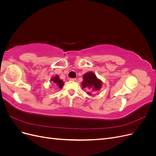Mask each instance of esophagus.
Instances as JSON below:
<instances>
[{
    "label": "esophagus",
    "mask_w": 156,
    "mask_h": 156,
    "mask_svg": "<svg viewBox=\"0 0 156 156\" xmlns=\"http://www.w3.org/2000/svg\"><path fill=\"white\" fill-rule=\"evenodd\" d=\"M69 81H76L77 79H69Z\"/></svg>",
    "instance_id": "1"
}]
</instances>
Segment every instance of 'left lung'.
<instances>
[{
  "label": "left lung",
  "instance_id": "8db88e82",
  "mask_svg": "<svg viewBox=\"0 0 156 156\" xmlns=\"http://www.w3.org/2000/svg\"><path fill=\"white\" fill-rule=\"evenodd\" d=\"M83 81L81 82L82 88H87L90 91L87 92L90 96H93L92 92H98L102 87L103 82L98 79L96 74L92 72H88L83 75Z\"/></svg>",
  "mask_w": 156,
  "mask_h": 156
}]
</instances>
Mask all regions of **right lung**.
Masks as SVG:
<instances>
[{
  "instance_id": "add662e5",
  "label": "right lung",
  "mask_w": 156,
  "mask_h": 156,
  "mask_svg": "<svg viewBox=\"0 0 156 156\" xmlns=\"http://www.w3.org/2000/svg\"><path fill=\"white\" fill-rule=\"evenodd\" d=\"M50 83L55 84L59 88H62L64 84V82L62 79H60L58 75H56L55 77H52L50 79Z\"/></svg>"
}]
</instances>
